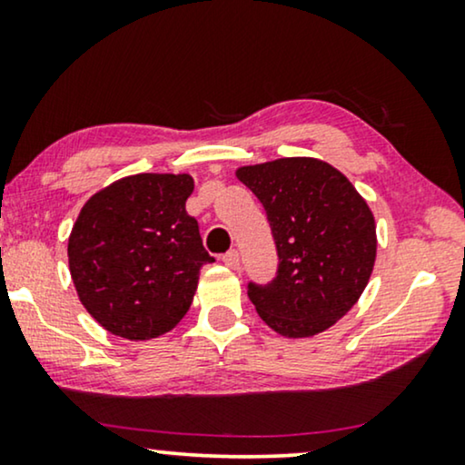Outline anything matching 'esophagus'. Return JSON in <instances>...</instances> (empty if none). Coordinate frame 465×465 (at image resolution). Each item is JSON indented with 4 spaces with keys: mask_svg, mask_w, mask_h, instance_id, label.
<instances>
[{
    "mask_svg": "<svg viewBox=\"0 0 465 465\" xmlns=\"http://www.w3.org/2000/svg\"><path fill=\"white\" fill-rule=\"evenodd\" d=\"M222 262H224L228 269H239V264H241L239 252L237 250H231L228 253H224V256H222Z\"/></svg>",
    "mask_w": 465,
    "mask_h": 465,
    "instance_id": "obj_1",
    "label": "esophagus"
}]
</instances>
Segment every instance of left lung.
<instances>
[{
	"instance_id": "1",
	"label": "left lung",
	"mask_w": 465,
	"mask_h": 465,
	"mask_svg": "<svg viewBox=\"0 0 465 465\" xmlns=\"http://www.w3.org/2000/svg\"><path fill=\"white\" fill-rule=\"evenodd\" d=\"M237 177L264 205L279 256L269 285H247L258 315L285 339H309L334 326L374 269L377 226L368 203L320 158L247 164Z\"/></svg>"
}]
</instances>
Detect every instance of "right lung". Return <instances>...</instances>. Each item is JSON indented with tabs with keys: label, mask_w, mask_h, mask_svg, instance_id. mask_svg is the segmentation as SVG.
<instances>
[{
	"label": "right lung",
	"mask_w": 465,
	"mask_h": 465,
	"mask_svg": "<svg viewBox=\"0 0 465 465\" xmlns=\"http://www.w3.org/2000/svg\"><path fill=\"white\" fill-rule=\"evenodd\" d=\"M188 173H137L110 183L80 209L67 243L84 309L107 332L150 341L193 304L201 266L213 262L186 212Z\"/></svg>",
	"instance_id": "obj_1"
}]
</instances>
